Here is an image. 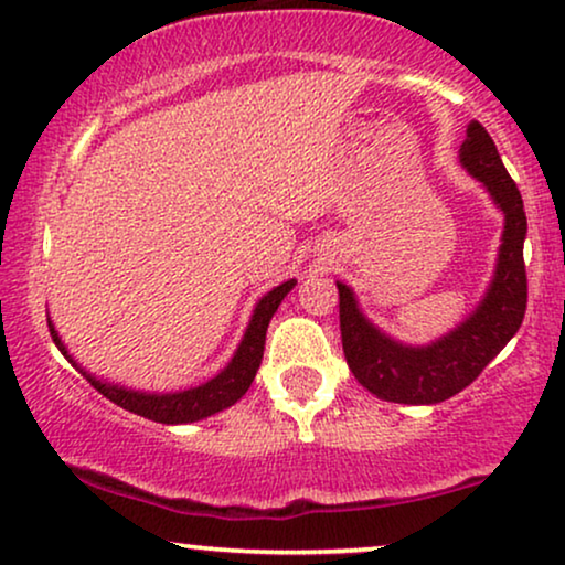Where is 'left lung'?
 <instances>
[{
    "label": "left lung",
    "instance_id": "obj_1",
    "mask_svg": "<svg viewBox=\"0 0 565 565\" xmlns=\"http://www.w3.org/2000/svg\"><path fill=\"white\" fill-rule=\"evenodd\" d=\"M459 163L486 186L490 200L503 212L493 280L470 317L428 345H405L371 324L358 306L355 292L345 282H337L345 361L353 376L379 399L397 405H436L454 397L480 376L522 327L526 311V215L522 194L480 121L467 127Z\"/></svg>",
    "mask_w": 565,
    "mask_h": 565
}]
</instances>
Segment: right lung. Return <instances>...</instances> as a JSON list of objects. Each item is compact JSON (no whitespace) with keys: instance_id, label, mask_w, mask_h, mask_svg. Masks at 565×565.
I'll return each mask as SVG.
<instances>
[{"instance_id":"add662e5","label":"right lung","mask_w":565,"mask_h":565,"mask_svg":"<svg viewBox=\"0 0 565 565\" xmlns=\"http://www.w3.org/2000/svg\"><path fill=\"white\" fill-rule=\"evenodd\" d=\"M292 285H296V280H288L269 290L267 296H262L259 303L254 306V313L252 319H248L246 332L241 337L236 353H233L228 365H225L217 376H212L210 381H204V384L192 386V390H184V392H166V394L137 392V390H127V386L121 384H111V381L106 379H95L90 371H85L83 365L70 355L67 345L62 342V337H58L54 324H51V319H49V332L54 337L56 348L62 350V355L67 358V361L75 365V369L83 373V376L90 381L95 390L104 394L106 399H111L114 405L129 409V413L135 415L148 417V420L166 423V426H181V423L202 420V417H210L220 413V409L236 405V402L248 392L256 371H259L262 355H265V337H267L269 319H273L277 306L282 303V298L292 290Z\"/></svg>"}]
</instances>
